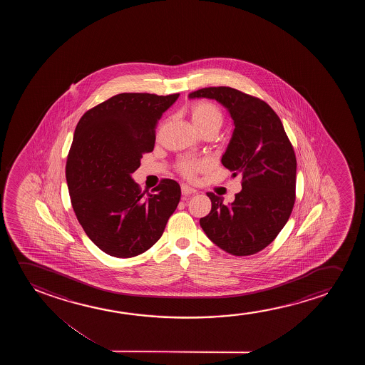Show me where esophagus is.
I'll return each mask as SVG.
<instances>
[{
  "instance_id": "obj_1",
  "label": "esophagus",
  "mask_w": 365,
  "mask_h": 365,
  "mask_svg": "<svg viewBox=\"0 0 365 365\" xmlns=\"http://www.w3.org/2000/svg\"><path fill=\"white\" fill-rule=\"evenodd\" d=\"M195 193H197V190H193V188H190V187H188V185H182V195H185V197L195 195Z\"/></svg>"
}]
</instances>
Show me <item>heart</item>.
<instances>
[{
    "instance_id": "heart-1",
    "label": "heart",
    "mask_w": 365,
    "mask_h": 365,
    "mask_svg": "<svg viewBox=\"0 0 365 365\" xmlns=\"http://www.w3.org/2000/svg\"><path fill=\"white\" fill-rule=\"evenodd\" d=\"M190 120L200 133L213 130L217 133L225 122V115L218 106L208 101H197L190 106ZM208 163L205 160L185 158L177 163V172L185 180H195L200 172L207 170Z\"/></svg>"
}]
</instances>
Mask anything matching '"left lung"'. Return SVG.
<instances>
[{
    "label": "left lung",
    "instance_id": "8db88e82",
    "mask_svg": "<svg viewBox=\"0 0 365 365\" xmlns=\"http://www.w3.org/2000/svg\"><path fill=\"white\" fill-rule=\"evenodd\" d=\"M190 98H213L230 110L235 132L222 165L242 175V190L230 205L208 192L210 215L202 230L227 253L245 257L273 242L289 220L295 202L297 158L278 115L264 101L230 87H205Z\"/></svg>",
    "mask_w": 365,
    "mask_h": 365
}]
</instances>
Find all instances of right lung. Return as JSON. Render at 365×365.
Instances as JSON below:
<instances>
[{"label":"right lung","mask_w":365,"mask_h":365,"mask_svg":"<svg viewBox=\"0 0 365 365\" xmlns=\"http://www.w3.org/2000/svg\"><path fill=\"white\" fill-rule=\"evenodd\" d=\"M180 93H120L81 117L66 162L71 203L101 250L132 258L150 250L180 200L175 180L163 178L142 193L130 175L155 148V127Z\"/></svg>","instance_id":"add662e5"}]
</instances>
